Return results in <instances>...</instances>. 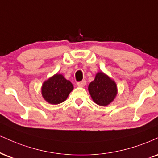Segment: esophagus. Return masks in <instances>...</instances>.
Returning <instances> with one entry per match:
<instances>
[{"mask_svg": "<svg viewBox=\"0 0 158 158\" xmlns=\"http://www.w3.org/2000/svg\"><path fill=\"white\" fill-rule=\"evenodd\" d=\"M85 84H86V81H85V80H83V81H81V82L77 83V85L79 87L85 86Z\"/></svg>", "mask_w": 158, "mask_h": 158, "instance_id": "esophagus-1", "label": "esophagus"}]
</instances>
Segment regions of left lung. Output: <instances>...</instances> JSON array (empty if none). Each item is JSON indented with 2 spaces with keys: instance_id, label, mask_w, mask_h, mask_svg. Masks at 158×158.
<instances>
[{
  "instance_id": "obj_1",
  "label": "left lung",
  "mask_w": 158,
  "mask_h": 158,
  "mask_svg": "<svg viewBox=\"0 0 158 158\" xmlns=\"http://www.w3.org/2000/svg\"><path fill=\"white\" fill-rule=\"evenodd\" d=\"M88 89L93 101L100 106H108L118 93L116 82L102 71L96 74L94 81L89 83Z\"/></svg>"
}]
</instances>
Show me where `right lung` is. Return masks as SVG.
<instances>
[{"mask_svg":"<svg viewBox=\"0 0 158 158\" xmlns=\"http://www.w3.org/2000/svg\"><path fill=\"white\" fill-rule=\"evenodd\" d=\"M73 88V83L63 75L56 73L44 81L41 91L46 102L51 105H58L67 100Z\"/></svg>","mask_w":158,"mask_h":158,"instance_id":"add662e5","label":"right lung"}]
</instances>
